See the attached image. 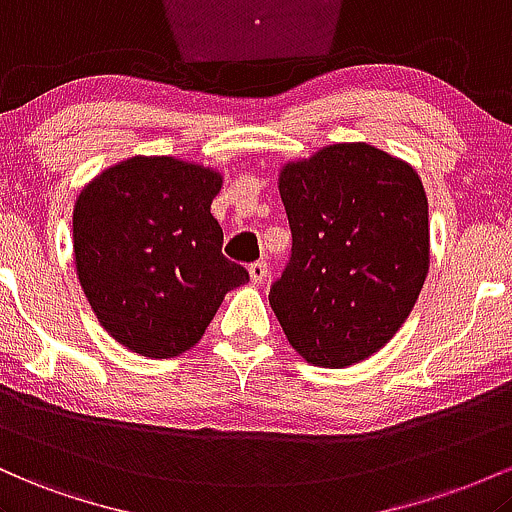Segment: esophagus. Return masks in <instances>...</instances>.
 Instances as JSON below:
<instances>
[{"label": "esophagus", "instance_id": "esophagus-1", "mask_svg": "<svg viewBox=\"0 0 512 512\" xmlns=\"http://www.w3.org/2000/svg\"><path fill=\"white\" fill-rule=\"evenodd\" d=\"M249 275H251V280H254V283H263V280H266V275H268V263L266 261H254L249 266Z\"/></svg>", "mask_w": 512, "mask_h": 512}]
</instances>
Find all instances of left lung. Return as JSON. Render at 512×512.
Segmentation results:
<instances>
[{"label":"left lung","instance_id":"obj_1","mask_svg":"<svg viewBox=\"0 0 512 512\" xmlns=\"http://www.w3.org/2000/svg\"><path fill=\"white\" fill-rule=\"evenodd\" d=\"M292 254L271 307L307 363L348 367L401 329L430 263L428 198L411 164L367 142L280 169Z\"/></svg>","mask_w":512,"mask_h":512}]
</instances>
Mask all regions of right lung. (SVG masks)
<instances>
[{
    "instance_id": "1",
    "label": "right lung",
    "mask_w": 512,
    "mask_h": 512,
    "mask_svg": "<svg viewBox=\"0 0 512 512\" xmlns=\"http://www.w3.org/2000/svg\"><path fill=\"white\" fill-rule=\"evenodd\" d=\"M222 176L174 157H130L74 203V263L96 319L132 353L174 358L203 338L229 290L249 283L222 256L212 198Z\"/></svg>"
}]
</instances>
